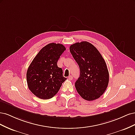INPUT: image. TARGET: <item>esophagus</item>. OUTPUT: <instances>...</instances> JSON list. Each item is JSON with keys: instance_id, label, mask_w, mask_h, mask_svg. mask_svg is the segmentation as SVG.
<instances>
[{"instance_id": "1", "label": "esophagus", "mask_w": 135, "mask_h": 135, "mask_svg": "<svg viewBox=\"0 0 135 135\" xmlns=\"http://www.w3.org/2000/svg\"><path fill=\"white\" fill-rule=\"evenodd\" d=\"M73 78V77L72 75H70V76H69L68 77V79H69V80H72Z\"/></svg>"}]
</instances>
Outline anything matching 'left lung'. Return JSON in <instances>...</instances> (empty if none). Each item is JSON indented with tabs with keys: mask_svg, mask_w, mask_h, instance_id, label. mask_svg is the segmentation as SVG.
Returning <instances> with one entry per match:
<instances>
[{
	"mask_svg": "<svg viewBox=\"0 0 135 135\" xmlns=\"http://www.w3.org/2000/svg\"><path fill=\"white\" fill-rule=\"evenodd\" d=\"M70 51L80 69V76L75 83L78 93L87 101L99 99L107 89L109 80L107 65L103 56L88 42L71 45Z\"/></svg>",
	"mask_w": 135,
	"mask_h": 135,
	"instance_id": "1",
	"label": "left lung"
}]
</instances>
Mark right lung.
Segmentation results:
<instances>
[{
	"label": "right lung",
	"instance_id": "1",
	"mask_svg": "<svg viewBox=\"0 0 135 135\" xmlns=\"http://www.w3.org/2000/svg\"><path fill=\"white\" fill-rule=\"evenodd\" d=\"M65 50L61 44H48L40 50L28 66V87L39 99L47 100L54 97L67 79L63 76L62 69L57 66V61Z\"/></svg>",
	"mask_w": 135,
	"mask_h": 135
}]
</instances>
